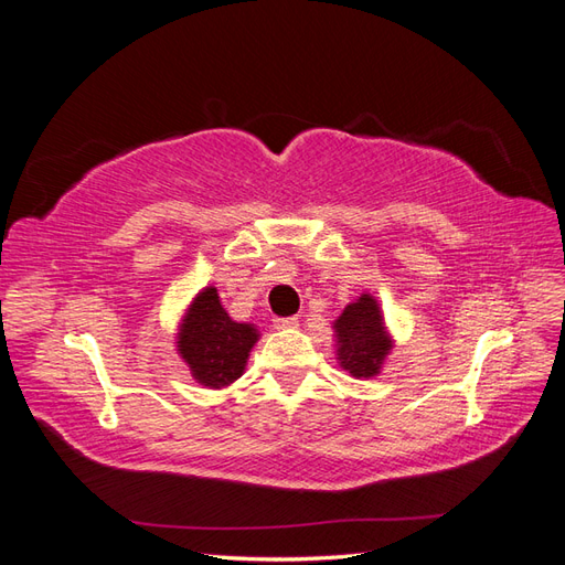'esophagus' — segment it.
Segmentation results:
<instances>
[{
    "label": "esophagus",
    "mask_w": 565,
    "mask_h": 565,
    "mask_svg": "<svg viewBox=\"0 0 565 565\" xmlns=\"http://www.w3.org/2000/svg\"><path fill=\"white\" fill-rule=\"evenodd\" d=\"M297 324H299V318H295V316L273 318V328L276 330H292V328H297Z\"/></svg>",
    "instance_id": "34e87169"
}]
</instances>
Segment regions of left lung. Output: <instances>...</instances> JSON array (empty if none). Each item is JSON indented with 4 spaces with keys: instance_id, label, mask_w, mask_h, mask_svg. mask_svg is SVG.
Listing matches in <instances>:
<instances>
[{
    "instance_id": "1",
    "label": "left lung",
    "mask_w": 565,
    "mask_h": 565,
    "mask_svg": "<svg viewBox=\"0 0 565 565\" xmlns=\"http://www.w3.org/2000/svg\"><path fill=\"white\" fill-rule=\"evenodd\" d=\"M337 361L351 377L380 374L384 358L391 351V337L384 328L380 303L370 295H361L334 320Z\"/></svg>"
}]
</instances>
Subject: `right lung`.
Instances as JSON below:
<instances>
[{
    "label": "right lung",
    "instance_id": "1",
    "mask_svg": "<svg viewBox=\"0 0 565 565\" xmlns=\"http://www.w3.org/2000/svg\"><path fill=\"white\" fill-rule=\"evenodd\" d=\"M256 339L259 332L254 324L231 320L216 287H204L183 316L177 344L202 386L224 388L245 372Z\"/></svg>",
    "mask_w": 565,
    "mask_h": 565
}]
</instances>
